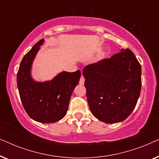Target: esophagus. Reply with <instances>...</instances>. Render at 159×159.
Masks as SVG:
<instances>
[{
    "label": "esophagus",
    "mask_w": 159,
    "mask_h": 159,
    "mask_svg": "<svg viewBox=\"0 0 159 159\" xmlns=\"http://www.w3.org/2000/svg\"><path fill=\"white\" fill-rule=\"evenodd\" d=\"M84 81H85V79H84L83 76L82 75L81 77H80V84H84Z\"/></svg>",
    "instance_id": "34e87169"
}]
</instances>
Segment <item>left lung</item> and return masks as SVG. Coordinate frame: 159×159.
<instances>
[{
  "instance_id": "left-lung-1",
  "label": "left lung",
  "mask_w": 159,
  "mask_h": 159,
  "mask_svg": "<svg viewBox=\"0 0 159 159\" xmlns=\"http://www.w3.org/2000/svg\"><path fill=\"white\" fill-rule=\"evenodd\" d=\"M87 99L93 116L105 123L125 120L135 107L141 90V65L129 49L83 69Z\"/></svg>"
}]
</instances>
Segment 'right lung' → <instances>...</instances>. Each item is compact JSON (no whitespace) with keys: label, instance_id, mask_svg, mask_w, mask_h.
Returning a JSON list of instances; mask_svg holds the SVG:
<instances>
[{"label":"right lung","instance_id":"right-lung-1","mask_svg":"<svg viewBox=\"0 0 159 159\" xmlns=\"http://www.w3.org/2000/svg\"><path fill=\"white\" fill-rule=\"evenodd\" d=\"M43 42V39L39 40L24 56L17 72V87L21 103L30 118L41 123H53L66 115L81 72L63 71L51 81L34 82L30 76V69Z\"/></svg>","mask_w":159,"mask_h":159}]
</instances>
